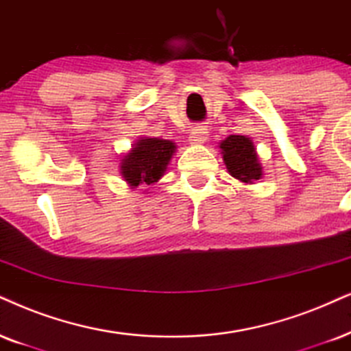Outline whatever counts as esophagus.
<instances>
[{"label": "esophagus", "mask_w": 351, "mask_h": 351, "mask_svg": "<svg viewBox=\"0 0 351 351\" xmlns=\"http://www.w3.org/2000/svg\"><path fill=\"white\" fill-rule=\"evenodd\" d=\"M207 137H208V130H207V128L197 126V128H194L193 131H191L189 141L193 144H204L207 141Z\"/></svg>", "instance_id": "esophagus-1"}]
</instances>
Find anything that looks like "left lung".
<instances>
[{
	"label": "left lung",
	"mask_w": 351,
	"mask_h": 351,
	"mask_svg": "<svg viewBox=\"0 0 351 351\" xmlns=\"http://www.w3.org/2000/svg\"><path fill=\"white\" fill-rule=\"evenodd\" d=\"M223 162L233 178L252 184L263 176V165L257 158L256 147L246 136H228L220 143Z\"/></svg>",
	"instance_id": "8db88e82"
}]
</instances>
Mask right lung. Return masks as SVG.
<instances>
[{
  "instance_id": "add662e5",
  "label": "right lung",
  "mask_w": 351,
  "mask_h": 351,
  "mask_svg": "<svg viewBox=\"0 0 351 351\" xmlns=\"http://www.w3.org/2000/svg\"><path fill=\"white\" fill-rule=\"evenodd\" d=\"M175 143L158 137H141L130 154L121 158L119 173L131 188L154 184L165 175L168 163L175 154Z\"/></svg>"
}]
</instances>
